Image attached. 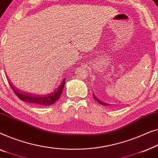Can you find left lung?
<instances>
[{"mask_svg": "<svg viewBox=\"0 0 158 158\" xmlns=\"http://www.w3.org/2000/svg\"><path fill=\"white\" fill-rule=\"evenodd\" d=\"M93 97H94V99H95V100H96V101H97V102H98L99 104H102V105H104V106H108V105H109V104H106V103H104V102H102V101H100V100H99V99H97V97L94 96V94H93Z\"/></svg>", "mask_w": 158, "mask_h": 158, "instance_id": "left-lung-1", "label": "left lung"}]
</instances>
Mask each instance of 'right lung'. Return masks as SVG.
<instances>
[{"label": "right lung", "instance_id": "right-lung-1", "mask_svg": "<svg viewBox=\"0 0 158 158\" xmlns=\"http://www.w3.org/2000/svg\"><path fill=\"white\" fill-rule=\"evenodd\" d=\"M10 87L12 88L13 92L16 94V96L21 99V100L29 103L38 104V105L41 106H49L52 104H54L57 100H59L60 96L63 92L64 86L65 85V79H64L60 84L59 87L54 90V92L51 93V94L46 95H36L31 93L22 92L19 89L13 87L12 84L10 83Z\"/></svg>", "mask_w": 158, "mask_h": 158}]
</instances>
